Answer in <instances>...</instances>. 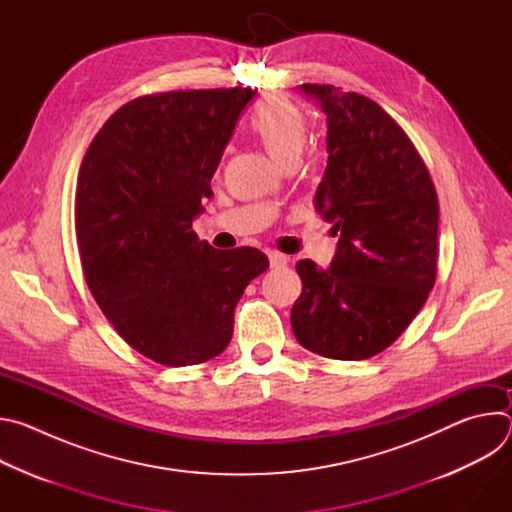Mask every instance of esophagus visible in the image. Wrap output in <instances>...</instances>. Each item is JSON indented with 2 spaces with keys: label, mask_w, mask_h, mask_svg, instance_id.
Wrapping results in <instances>:
<instances>
[{
  "label": "esophagus",
  "mask_w": 512,
  "mask_h": 512,
  "mask_svg": "<svg viewBox=\"0 0 512 512\" xmlns=\"http://www.w3.org/2000/svg\"><path fill=\"white\" fill-rule=\"evenodd\" d=\"M287 261H289L287 255H283V253H279V251H271V253H269V265L275 267V269L287 265Z\"/></svg>",
  "instance_id": "34e87169"
}]
</instances>
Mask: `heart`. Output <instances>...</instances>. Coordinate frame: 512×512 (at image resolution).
<instances>
[{
  "instance_id": "heart-1",
  "label": "heart",
  "mask_w": 512,
  "mask_h": 512,
  "mask_svg": "<svg viewBox=\"0 0 512 512\" xmlns=\"http://www.w3.org/2000/svg\"><path fill=\"white\" fill-rule=\"evenodd\" d=\"M249 131L273 162L285 166L289 162H298L304 152L308 119L296 103L277 99L255 109L249 119Z\"/></svg>"
}]
</instances>
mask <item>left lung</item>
I'll return each instance as SVG.
<instances>
[{"label":"left lung","instance_id":"obj_1","mask_svg":"<svg viewBox=\"0 0 512 512\" xmlns=\"http://www.w3.org/2000/svg\"><path fill=\"white\" fill-rule=\"evenodd\" d=\"M328 117V166L316 208L338 235L330 269L296 265L298 342L326 358L364 360L391 346L437 275L435 186L413 141L375 101L306 83Z\"/></svg>","mask_w":512,"mask_h":512}]
</instances>
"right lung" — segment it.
<instances>
[{
	"label": "right lung",
	"instance_id": "add662e5",
	"mask_svg": "<svg viewBox=\"0 0 512 512\" xmlns=\"http://www.w3.org/2000/svg\"><path fill=\"white\" fill-rule=\"evenodd\" d=\"M255 93L137 97L105 121L81 164L75 231L87 285L117 334L166 367L221 354L245 287L269 267L259 249L218 251L192 231Z\"/></svg>",
	"mask_w": 512,
	"mask_h": 512
}]
</instances>
